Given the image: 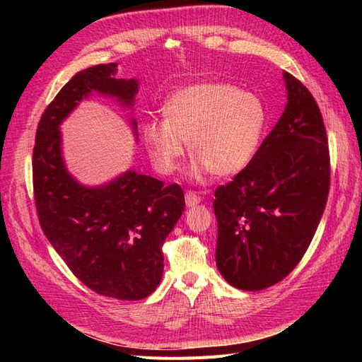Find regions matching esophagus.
Instances as JSON below:
<instances>
[{"mask_svg": "<svg viewBox=\"0 0 362 362\" xmlns=\"http://www.w3.org/2000/svg\"><path fill=\"white\" fill-rule=\"evenodd\" d=\"M185 202H187V206H194V205L202 202V197L199 196L196 191H187V193H185Z\"/></svg>", "mask_w": 362, "mask_h": 362, "instance_id": "1", "label": "esophagus"}]
</instances>
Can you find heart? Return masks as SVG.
<instances>
[{"label":"heart","instance_id":"1","mask_svg":"<svg viewBox=\"0 0 362 362\" xmlns=\"http://www.w3.org/2000/svg\"><path fill=\"white\" fill-rule=\"evenodd\" d=\"M266 126L261 99L224 82H204L182 88L163 107V122L148 121L141 136L153 166L173 174L185 156L196 158L191 177L205 171L226 177L240 173L258 151Z\"/></svg>","mask_w":362,"mask_h":362}]
</instances>
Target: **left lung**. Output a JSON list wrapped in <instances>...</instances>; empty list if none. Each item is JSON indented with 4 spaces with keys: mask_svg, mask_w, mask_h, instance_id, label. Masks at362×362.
<instances>
[{
    "mask_svg": "<svg viewBox=\"0 0 362 362\" xmlns=\"http://www.w3.org/2000/svg\"><path fill=\"white\" fill-rule=\"evenodd\" d=\"M288 104L241 173L214 193L216 264L232 286L281 281L308 250L329 191L327 130L316 99L283 73Z\"/></svg>",
    "mask_w": 362,
    "mask_h": 362,
    "instance_id": "obj_1",
    "label": "left lung"
}]
</instances>
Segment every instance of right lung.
I'll list each match as a JSON object with an SVG mask.
<instances>
[{"label": "right lung", "mask_w": 362, "mask_h": 362, "mask_svg": "<svg viewBox=\"0 0 362 362\" xmlns=\"http://www.w3.org/2000/svg\"><path fill=\"white\" fill-rule=\"evenodd\" d=\"M117 64L74 74L46 107L35 134L33 182L45 236L70 271L98 294L141 300L163 275V245L185 209L182 188L127 171L101 187H83L68 173L59 126L93 91L132 107L135 79H117ZM136 132V122L132 121Z\"/></svg>", "instance_id": "1"}]
</instances>
